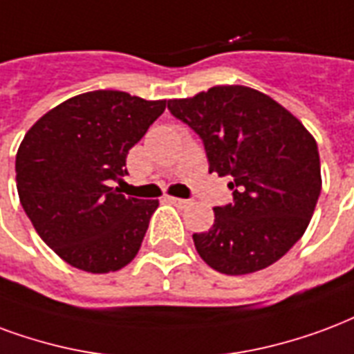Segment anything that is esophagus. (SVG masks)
<instances>
[{
    "label": "esophagus",
    "instance_id": "34e87169",
    "mask_svg": "<svg viewBox=\"0 0 354 354\" xmlns=\"http://www.w3.org/2000/svg\"><path fill=\"white\" fill-rule=\"evenodd\" d=\"M169 203H172L178 208H187L191 204L189 198H178V197H169Z\"/></svg>",
    "mask_w": 354,
    "mask_h": 354
}]
</instances>
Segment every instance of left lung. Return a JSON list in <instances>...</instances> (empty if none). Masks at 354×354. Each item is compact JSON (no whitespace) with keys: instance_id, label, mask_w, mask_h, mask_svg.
I'll list each match as a JSON object with an SVG mask.
<instances>
[{"instance_id":"1","label":"left lung","mask_w":354,"mask_h":354,"mask_svg":"<svg viewBox=\"0 0 354 354\" xmlns=\"http://www.w3.org/2000/svg\"><path fill=\"white\" fill-rule=\"evenodd\" d=\"M169 111L197 133L210 172L230 176L232 203L216 206L210 230L193 234L214 270H263L302 238L321 195L315 138L272 97L245 86H214Z\"/></svg>"}]
</instances>
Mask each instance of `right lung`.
<instances>
[{
    "mask_svg": "<svg viewBox=\"0 0 354 354\" xmlns=\"http://www.w3.org/2000/svg\"><path fill=\"white\" fill-rule=\"evenodd\" d=\"M167 101L97 90L46 112L17 153V189L43 242L91 274L116 272L140 250L157 201L122 195L127 153Z\"/></svg>",
    "mask_w": 354,
    "mask_h": 354,
    "instance_id": "right-lung-1",
    "label": "right lung"
}]
</instances>
